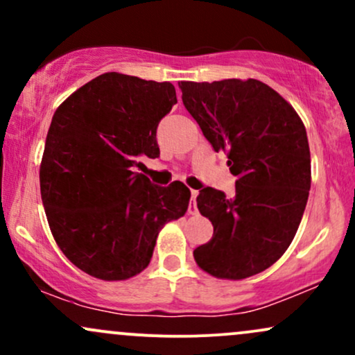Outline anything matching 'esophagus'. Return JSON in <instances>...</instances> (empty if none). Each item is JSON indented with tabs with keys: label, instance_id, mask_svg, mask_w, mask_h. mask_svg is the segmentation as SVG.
Here are the masks:
<instances>
[{
	"label": "esophagus",
	"instance_id": "1",
	"mask_svg": "<svg viewBox=\"0 0 355 355\" xmlns=\"http://www.w3.org/2000/svg\"><path fill=\"white\" fill-rule=\"evenodd\" d=\"M197 190H191V197H190V205H189V211L190 214H195L197 211Z\"/></svg>",
	"mask_w": 355,
	"mask_h": 355
}]
</instances>
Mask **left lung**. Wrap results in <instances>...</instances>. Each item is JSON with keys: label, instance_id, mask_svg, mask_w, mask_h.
<instances>
[{"label": "left lung", "instance_id": "obj_1", "mask_svg": "<svg viewBox=\"0 0 355 355\" xmlns=\"http://www.w3.org/2000/svg\"><path fill=\"white\" fill-rule=\"evenodd\" d=\"M182 100L237 177L235 195L205 187L197 207L214 237L193 250L198 267L240 280L274 266L295 237L311 190V150L295 110L259 80L180 81Z\"/></svg>", "mask_w": 355, "mask_h": 355}]
</instances>
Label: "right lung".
I'll list each match as a JSON object with an SVG mask.
<instances>
[{
    "instance_id": "obj_1",
    "label": "right lung",
    "mask_w": 355,
    "mask_h": 355,
    "mask_svg": "<svg viewBox=\"0 0 355 355\" xmlns=\"http://www.w3.org/2000/svg\"><path fill=\"white\" fill-rule=\"evenodd\" d=\"M175 87L103 73L53 115L40 189L53 237L67 259L101 280H126L150 263L158 232L185 215L182 182L153 185L141 158L160 157L157 126Z\"/></svg>"
}]
</instances>
